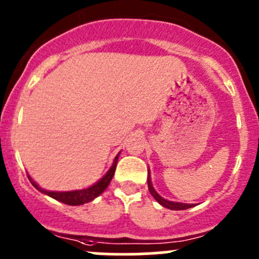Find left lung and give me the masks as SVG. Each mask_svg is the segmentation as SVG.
<instances>
[{"mask_svg":"<svg viewBox=\"0 0 259 259\" xmlns=\"http://www.w3.org/2000/svg\"><path fill=\"white\" fill-rule=\"evenodd\" d=\"M148 187H149V192H150V194L153 195L154 198H155L156 202L160 203L163 207L168 208V209H173V210H183V209H188V208H192L193 204H183V203H174V202H169V200L164 199V198H161L160 195L158 194V193L154 190L153 185H151V182H150V177H148Z\"/></svg>","mask_w":259,"mask_h":259,"instance_id":"1","label":"left lung"}]
</instances>
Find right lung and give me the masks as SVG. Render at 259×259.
<instances>
[{
  "label": "right lung",
  "instance_id": "add662e5",
  "mask_svg": "<svg viewBox=\"0 0 259 259\" xmlns=\"http://www.w3.org/2000/svg\"><path fill=\"white\" fill-rule=\"evenodd\" d=\"M117 156L115 158L113 166H111L110 170L106 173V176L104 177L103 179L99 180L96 184H94L93 187L88 188V189L74 190V192H49V190H45V189H42V188L38 187V185L36 184L33 180H31V178H30V180L36 189L40 190L41 193H45L46 195H49V197L59 200V202L65 203V204H69V205L85 204V203L91 202L94 198L99 197V195H100L101 193L106 189V187H108L109 183L111 182V179H113V177H114L115 169H116V164H117Z\"/></svg>",
  "mask_w": 259,
  "mask_h": 259
}]
</instances>
